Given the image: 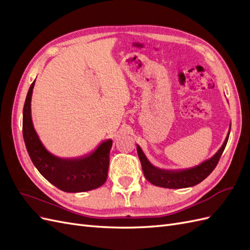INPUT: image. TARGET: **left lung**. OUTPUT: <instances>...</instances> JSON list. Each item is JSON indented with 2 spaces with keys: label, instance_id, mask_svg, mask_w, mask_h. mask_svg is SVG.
Wrapping results in <instances>:
<instances>
[{
  "label": "left lung",
  "instance_id": "left-lung-1",
  "mask_svg": "<svg viewBox=\"0 0 250 250\" xmlns=\"http://www.w3.org/2000/svg\"><path fill=\"white\" fill-rule=\"evenodd\" d=\"M230 131V128H229ZM229 137V132L226 137L223 145L221 148L218 150V152L209 160L203 162L199 166H196L191 169L186 170H178V171H168V170H162L153 167L152 165L149 163L146 158L145 154L143 153L140 146H137L139 158L142 164V169L145 175L146 179L150 181L151 184L162 187V188H183L193 187L200 184L202 180L206 179L209 174L213 172L216 168V166L220 160V157L225 149L226 144H228Z\"/></svg>",
  "mask_w": 250,
  "mask_h": 250
}]
</instances>
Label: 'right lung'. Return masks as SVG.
<instances>
[{
    "label": "right lung",
    "mask_w": 250,
    "mask_h": 250,
    "mask_svg": "<svg viewBox=\"0 0 250 250\" xmlns=\"http://www.w3.org/2000/svg\"><path fill=\"white\" fill-rule=\"evenodd\" d=\"M34 82L28 90L22 110V137L36 169L63 192H86L101 187L107 178L112 141H105L93 153L74 160H63L50 154L42 146L32 125L31 97Z\"/></svg>",
    "instance_id": "obj_1"
}]
</instances>
